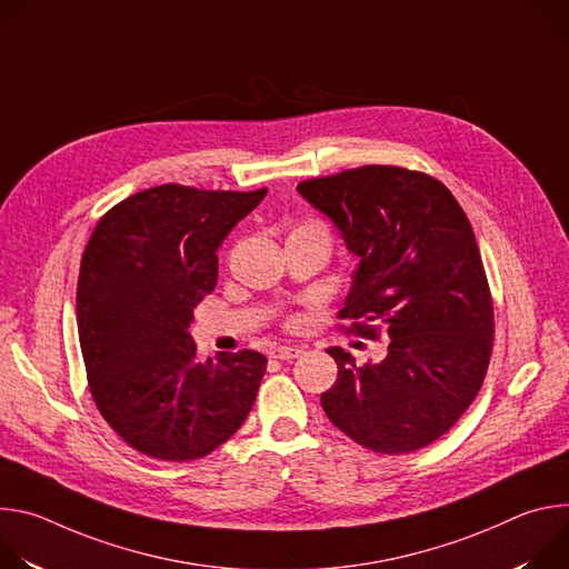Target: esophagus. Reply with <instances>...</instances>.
<instances>
[{
	"mask_svg": "<svg viewBox=\"0 0 569 569\" xmlns=\"http://www.w3.org/2000/svg\"><path fill=\"white\" fill-rule=\"evenodd\" d=\"M303 353V349L301 347H277V349H272V358H277V360H295V358H299Z\"/></svg>",
	"mask_w": 569,
	"mask_h": 569,
	"instance_id": "34e87169",
	"label": "esophagus"
}]
</instances>
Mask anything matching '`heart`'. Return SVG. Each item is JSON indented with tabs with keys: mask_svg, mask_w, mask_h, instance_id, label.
Segmentation results:
<instances>
[{
	"mask_svg": "<svg viewBox=\"0 0 569 569\" xmlns=\"http://www.w3.org/2000/svg\"><path fill=\"white\" fill-rule=\"evenodd\" d=\"M299 229H315V231H321V233H327V236H329L327 227H323L321 222H303Z\"/></svg>",
	"mask_w": 569,
	"mask_h": 569,
	"instance_id": "b5f03b06",
	"label": "heart"
}]
</instances>
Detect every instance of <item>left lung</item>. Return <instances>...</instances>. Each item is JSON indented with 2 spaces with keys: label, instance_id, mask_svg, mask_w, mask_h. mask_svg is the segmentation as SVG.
I'll return each mask as SVG.
<instances>
[{
  "label": "left lung",
  "instance_id": "8db88e82",
  "mask_svg": "<svg viewBox=\"0 0 569 569\" xmlns=\"http://www.w3.org/2000/svg\"><path fill=\"white\" fill-rule=\"evenodd\" d=\"M329 216L360 259L340 319L378 338L387 356L356 365L327 349L338 380L321 408L356 443L402 455L446 435L475 400L493 349V301L472 227L435 178L400 167H360L297 187Z\"/></svg>",
  "mask_w": 569,
  "mask_h": 569
}]
</instances>
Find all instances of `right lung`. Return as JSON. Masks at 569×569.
<instances>
[{
	"label": "right lung",
	"instance_id": "right-lung-1",
	"mask_svg": "<svg viewBox=\"0 0 569 569\" xmlns=\"http://www.w3.org/2000/svg\"><path fill=\"white\" fill-rule=\"evenodd\" d=\"M266 193L161 184L114 204L92 231L76 290L80 351L101 417L141 455L200 459L252 410L266 356L200 362L189 327L216 288L220 242Z\"/></svg>",
	"mask_w": 569,
	"mask_h": 569
}]
</instances>
